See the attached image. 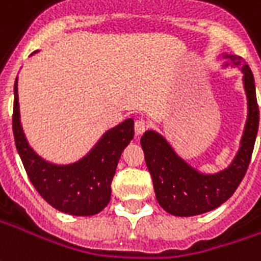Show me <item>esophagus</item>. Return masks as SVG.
<instances>
[{
	"instance_id": "obj_1",
	"label": "esophagus",
	"mask_w": 261,
	"mask_h": 261,
	"mask_svg": "<svg viewBox=\"0 0 261 261\" xmlns=\"http://www.w3.org/2000/svg\"><path fill=\"white\" fill-rule=\"evenodd\" d=\"M147 130V123L144 121L143 118H138L136 120V124H134V131H136L137 136H141L144 131Z\"/></svg>"
}]
</instances>
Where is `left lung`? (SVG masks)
I'll return each mask as SVG.
<instances>
[{"mask_svg":"<svg viewBox=\"0 0 261 261\" xmlns=\"http://www.w3.org/2000/svg\"><path fill=\"white\" fill-rule=\"evenodd\" d=\"M234 66L242 67L249 114L238 155L229 168L218 174H200L176 155L168 141L155 131L141 137L145 162L158 203L175 216H195L213 211L238 189L250 164L258 130V105L254 77L249 65L238 55H225Z\"/></svg>","mask_w":261,"mask_h":261,"instance_id":"8db88e82","label":"left lung"}]
</instances>
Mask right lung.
Returning <instances> with one entry per match:
<instances>
[{
    "instance_id": "right-lung-1",
    "label": "right lung",
    "mask_w": 261,
    "mask_h": 261,
    "mask_svg": "<svg viewBox=\"0 0 261 261\" xmlns=\"http://www.w3.org/2000/svg\"><path fill=\"white\" fill-rule=\"evenodd\" d=\"M16 80L12 131L29 181L50 206L61 212L73 216H92L101 212L110 202L112 181L120 155L134 137V120L127 118L107 131L80 161L56 165L38 155L25 138L19 121Z\"/></svg>"
}]
</instances>
